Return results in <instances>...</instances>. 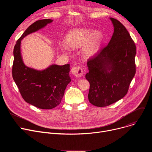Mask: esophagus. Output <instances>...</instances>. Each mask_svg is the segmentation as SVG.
<instances>
[{"instance_id": "34e87169", "label": "esophagus", "mask_w": 152, "mask_h": 152, "mask_svg": "<svg viewBox=\"0 0 152 152\" xmlns=\"http://www.w3.org/2000/svg\"><path fill=\"white\" fill-rule=\"evenodd\" d=\"M71 73L76 77H80L83 74V70L80 66H75L72 68Z\"/></svg>"}]
</instances>
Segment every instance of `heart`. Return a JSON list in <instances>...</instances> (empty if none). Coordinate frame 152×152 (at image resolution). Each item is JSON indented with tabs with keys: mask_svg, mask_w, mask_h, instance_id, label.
<instances>
[{
	"mask_svg": "<svg viewBox=\"0 0 152 152\" xmlns=\"http://www.w3.org/2000/svg\"><path fill=\"white\" fill-rule=\"evenodd\" d=\"M102 34L99 31L91 33V30L86 28L77 29L71 31L66 35L65 42L70 49H78L84 45L82 53L86 58H89L97 52L99 45L101 41ZM61 50L65 52L66 47L62 45Z\"/></svg>",
	"mask_w": 152,
	"mask_h": 152,
	"instance_id": "b5f03b06",
	"label": "heart"
}]
</instances>
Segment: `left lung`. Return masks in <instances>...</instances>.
Listing matches in <instances>:
<instances>
[{
	"mask_svg": "<svg viewBox=\"0 0 152 152\" xmlns=\"http://www.w3.org/2000/svg\"><path fill=\"white\" fill-rule=\"evenodd\" d=\"M110 19L114 26L111 40L87 62L89 101L99 107L108 106L123 98L135 74L134 42L121 22Z\"/></svg>",
	"mask_w": 152,
	"mask_h": 152,
	"instance_id": "obj_1",
	"label": "left lung"
}]
</instances>
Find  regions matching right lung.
<instances>
[{"label":"right lung","mask_w":152,"mask_h":152,"mask_svg":"<svg viewBox=\"0 0 152 152\" xmlns=\"http://www.w3.org/2000/svg\"><path fill=\"white\" fill-rule=\"evenodd\" d=\"M50 19L38 20L30 25L18 39L13 50L12 76L23 99L41 109L49 110L58 105L67 85L71 82L69 65H52L44 70L26 66L21 54V41L27 35L45 27Z\"/></svg>","instance_id":"obj_1"}]
</instances>
